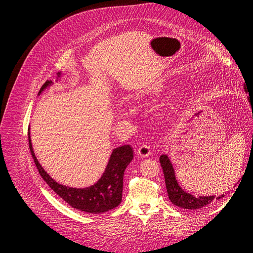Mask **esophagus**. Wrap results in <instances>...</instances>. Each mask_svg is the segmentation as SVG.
I'll list each match as a JSON object with an SVG mask.
<instances>
[{
	"label": "esophagus",
	"instance_id": "esophagus-1",
	"mask_svg": "<svg viewBox=\"0 0 253 253\" xmlns=\"http://www.w3.org/2000/svg\"><path fill=\"white\" fill-rule=\"evenodd\" d=\"M137 155H139L142 158L148 157L150 155V147L145 144L139 146V148L137 149Z\"/></svg>",
	"mask_w": 253,
	"mask_h": 253
}]
</instances>
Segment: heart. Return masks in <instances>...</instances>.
<instances>
[{
	"mask_svg": "<svg viewBox=\"0 0 253 253\" xmlns=\"http://www.w3.org/2000/svg\"><path fill=\"white\" fill-rule=\"evenodd\" d=\"M149 95V93L148 91H143V93H139V94H137V100H143L146 96H148Z\"/></svg>",
	"mask_w": 253,
	"mask_h": 253,
	"instance_id": "heart-1",
	"label": "heart"
}]
</instances>
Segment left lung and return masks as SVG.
I'll return each mask as SVG.
<instances>
[{
  "label": "left lung",
  "instance_id": "8db88e82",
  "mask_svg": "<svg viewBox=\"0 0 253 253\" xmlns=\"http://www.w3.org/2000/svg\"><path fill=\"white\" fill-rule=\"evenodd\" d=\"M249 103H250V106L252 109V115H253V101L249 100ZM159 162L164 170L169 199L173 205L179 207V208L188 209V210H199V209L205 208V207H208L214 201L220 200L221 198L224 197V195L219 196L218 198L216 196H208V197L200 196L197 198L194 197L192 194L185 192L179 187L175 177L174 169L172 168V165L170 163L169 156L166 154L160 155Z\"/></svg>",
  "mask_w": 253,
  "mask_h": 253
}]
</instances>
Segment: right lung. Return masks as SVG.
Returning <instances> with one entry per match:
<instances>
[{
    "mask_svg": "<svg viewBox=\"0 0 253 253\" xmlns=\"http://www.w3.org/2000/svg\"><path fill=\"white\" fill-rule=\"evenodd\" d=\"M59 76L60 74H58ZM51 84V81L45 83L40 88L39 95ZM28 140L31 155L40 175L50 189L73 208L89 214H101L120 205L122 201L124 171L133 159V149L130 145H123L113 150L105 172L94 186L85 189H75L60 185L44 170L34 154L30 132H28Z\"/></svg>",
    "mask_w": 253,
    "mask_h": 253,
    "instance_id": "obj_1",
    "label": "right lung"
}]
</instances>
